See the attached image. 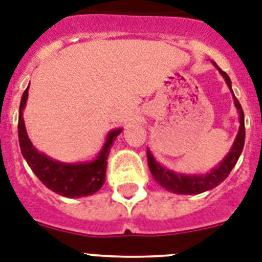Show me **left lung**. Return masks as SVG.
Returning <instances> with one entry per match:
<instances>
[{
    "label": "left lung",
    "instance_id": "left-lung-1",
    "mask_svg": "<svg viewBox=\"0 0 262 262\" xmlns=\"http://www.w3.org/2000/svg\"><path fill=\"white\" fill-rule=\"evenodd\" d=\"M215 66L216 70L220 71L221 75L223 76V79L226 80V84L231 90V80L227 76L225 71L218 67L215 63H212ZM233 93V90H231ZM233 99H234V105L239 114V127H238V133L235 136V140L231 145L230 150L226 156L223 157V160L215 168H212L211 171L207 173H199V175H187V173H179V172H173L168 168L163 167L156 161V159L153 157L152 152L149 148L146 149V157H148V167L152 173L153 179L156 180L161 187H164L165 190L171 191L173 193H180V195H196V193H202L205 191L212 190L216 186H220L223 180L226 179L230 171L237 164L238 159L241 156L242 149H244V144H245V118H244V112L239 105V102L233 94Z\"/></svg>",
    "mask_w": 262,
    "mask_h": 262
}]
</instances>
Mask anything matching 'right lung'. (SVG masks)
<instances>
[{
	"label": "right lung",
	"instance_id": "obj_1",
	"mask_svg": "<svg viewBox=\"0 0 262 262\" xmlns=\"http://www.w3.org/2000/svg\"><path fill=\"white\" fill-rule=\"evenodd\" d=\"M28 89L21 97L18 110V141L23 156L40 182L51 191L66 198L89 196L97 192L105 183L107 157L113 142L122 129H114L106 136L105 144L94 160L83 163H61L39 152L28 137L23 113L27 105Z\"/></svg>",
	"mask_w": 262,
	"mask_h": 262
}]
</instances>
